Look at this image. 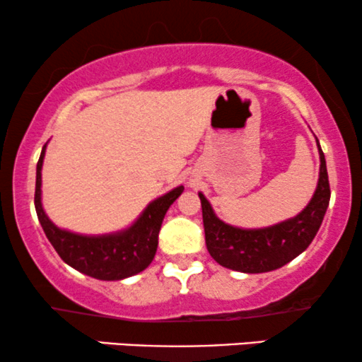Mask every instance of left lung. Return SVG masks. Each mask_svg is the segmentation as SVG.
Segmentation results:
<instances>
[{
    "label": "left lung",
    "instance_id": "obj_1",
    "mask_svg": "<svg viewBox=\"0 0 362 362\" xmlns=\"http://www.w3.org/2000/svg\"><path fill=\"white\" fill-rule=\"evenodd\" d=\"M318 144V184L301 213L265 228H238L216 216L206 195L199 192L206 247L223 267L245 274L271 272L296 259L313 242L330 202L325 155Z\"/></svg>",
    "mask_w": 362,
    "mask_h": 362
}]
</instances>
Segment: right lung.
Here are the masks:
<instances>
[{
    "mask_svg": "<svg viewBox=\"0 0 362 362\" xmlns=\"http://www.w3.org/2000/svg\"><path fill=\"white\" fill-rule=\"evenodd\" d=\"M45 148L40 153L35 177V211L45 236L69 267L100 281H122L143 272L155 259L158 233L168 207L184 192L178 185L144 207L131 226L114 233L81 235L56 226L42 206V165Z\"/></svg>",
    "mask_w": 362,
    "mask_h": 362,
    "instance_id": "right-lung-1",
    "label": "right lung"
}]
</instances>
